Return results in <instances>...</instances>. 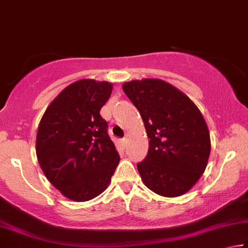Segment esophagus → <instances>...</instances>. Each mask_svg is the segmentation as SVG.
Wrapping results in <instances>:
<instances>
[{"label":"esophagus","instance_id":"1","mask_svg":"<svg viewBox=\"0 0 248 248\" xmlns=\"http://www.w3.org/2000/svg\"><path fill=\"white\" fill-rule=\"evenodd\" d=\"M121 142H122V145H123L124 148L126 147V145H127V139H126V137H124V139H122Z\"/></svg>","mask_w":248,"mask_h":248}]
</instances>
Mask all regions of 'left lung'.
Instances as JSON below:
<instances>
[{
    "label": "left lung",
    "mask_w": 248,
    "mask_h": 248,
    "mask_svg": "<svg viewBox=\"0 0 248 248\" xmlns=\"http://www.w3.org/2000/svg\"><path fill=\"white\" fill-rule=\"evenodd\" d=\"M124 93L142 116L148 153L137 164L146 187L165 197L183 195L206 169L209 132L190 98L162 79L144 78L123 84Z\"/></svg>",
    "instance_id": "left-lung-1"
}]
</instances>
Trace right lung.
Segmentation results:
<instances>
[{
    "label": "right lung",
    "mask_w": 248,
    "mask_h": 248,
    "mask_svg": "<svg viewBox=\"0 0 248 248\" xmlns=\"http://www.w3.org/2000/svg\"><path fill=\"white\" fill-rule=\"evenodd\" d=\"M108 82L79 79L65 87L40 122L36 156L51 184L75 202L100 195L111 182L120 155L100 111L111 96Z\"/></svg>",
    "instance_id": "right-lung-1"
}]
</instances>
